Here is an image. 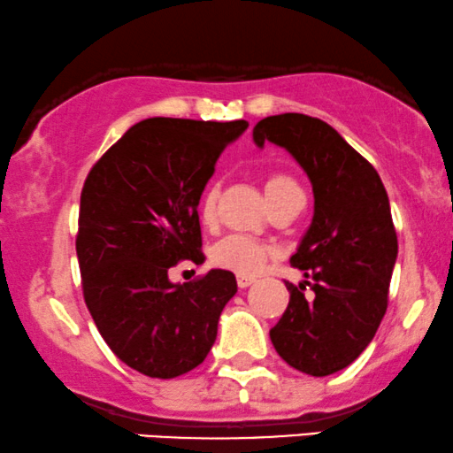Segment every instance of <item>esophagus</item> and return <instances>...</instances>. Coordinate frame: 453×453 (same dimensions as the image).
Segmentation results:
<instances>
[{"instance_id": "esophagus-1", "label": "esophagus", "mask_w": 453, "mask_h": 453, "mask_svg": "<svg viewBox=\"0 0 453 453\" xmlns=\"http://www.w3.org/2000/svg\"><path fill=\"white\" fill-rule=\"evenodd\" d=\"M236 282H238V287H241V288H247V287L253 285L255 279H253V276H249V274H238Z\"/></svg>"}]
</instances>
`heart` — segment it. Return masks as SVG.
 I'll use <instances>...</instances> for the list:
<instances>
[{"instance_id": "obj_1", "label": "heart", "mask_w": 453, "mask_h": 453, "mask_svg": "<svg viewBox=\"0 0 453 453\" xmlns=\"http://www.w3.org/2000/svg\"><path fill=\"white\" fill-rule=\"evenodd\" d=\"M265 194H268L270 204L282 198V196L299 192V185L296 179H291L288 174H270L265 179ZM217 192L215 185H211L203 196V203H200V219L204 223H212L215 219V209H217ZM270 257V250L265 244H261L255 238L244 236V234H232V236L223 238L212 247L211 259L217 268L236 272V274H255L264 261Z\"/></svg>"}]
</instances>
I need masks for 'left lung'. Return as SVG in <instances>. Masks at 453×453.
<instances>
[{
    "mask_svg": "<svg viewBox=\"0 0 453 453\" xmlns=\"http://www.w3.org/2000/svg\"><path fill=\"white\" fill-rule=\"evenodd\" d=\"M253 141L285 147L312 183L314 217L291 257L312 282H285L291 297L270 340L293 369L323 378L369 346L388 308L399 253L388 194L378 171L319 118H264Z\"/></svg>",
    "mask_w": 453,
    "mask_h": 453,
    "instance_id": "obj_1",
    "label": "left lung"
}]
</instances>
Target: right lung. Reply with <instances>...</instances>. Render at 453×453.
Returning a JSON list of instances; mask_svg holds the SVG:
<instances>
[{"mask_svg": "<svg viewBox=\"0 0 453 453\" xmlns=\"http://www.w3.org/2000/svg\"><path fill=\"white\" fill-rule=\"evenodd\" d=\"M249 122L147 118L90 168L75 238L84 302L122 363L171 380L204 361L236 276L211 270L171 282L179 261L203 264L198 204L215 162Z\"/></svg>", "mask_w": 453, "mask_h": 453, "instance_id": "obj_1", "label": "right lung"}]
</instances>
